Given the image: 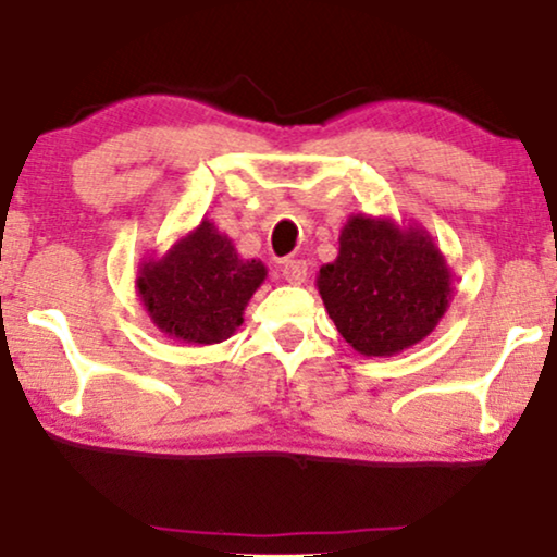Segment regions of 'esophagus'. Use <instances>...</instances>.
Listing matches in <instances>:
<instances>
[{
	"label": "esophagus",
	"mask_w": 557,
	"mask_h": 557,
	"mask_svg": "<svg viewBox=\"0 0 557 557\" xmlns=\"http://www.w3.org/2000/svg\"><path fill=\"white\" fill-rule=\"evenodd\" d=\"M283 277H285L290 285L306 283V277H308V264L302 262V259H287V262L283 264Z\"/></svg>",
	"instance_id": "1"
}]
</instances>
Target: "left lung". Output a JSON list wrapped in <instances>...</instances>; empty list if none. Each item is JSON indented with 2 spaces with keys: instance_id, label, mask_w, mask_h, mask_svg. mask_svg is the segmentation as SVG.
<instances>
[{
  "instance_id": "left-lung-1",
  "label": "left lung",
  "mask_w": 557,
  "mask_h": 557,
  "mask_svg": "<svg viewBox=\"0 0 557 557\" xmlns=\"http://www.w3.org/2000/svg\"><path fill=\"white\" fill-rule=\"evenodd\" d=\"M315 287L351 349L393 357L436 329L453 300V270L429 231L388 215H349L339 255Z\"/></svg>"
}]
</instances>
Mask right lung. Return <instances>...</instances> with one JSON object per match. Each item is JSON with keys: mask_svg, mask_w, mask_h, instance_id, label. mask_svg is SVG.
I'll return each instance as SVG.
<instances>
[{"mask_svg": "<svg viewBox=\"0 0 557 557\" xmlns=\"http://www.w3.org/2000/svg\"><path fill=\"white\" fill-rule=\"evenodd\" d=\"M264 277L259 259L238 257L234 242L202 218L166 255L140 262L136 290L161 334L187 344H218L242 326Z\"/></svg>", "mask_w": 557, "mask_h": 557, "instance_id": "obj_1", "label": "right lung"}]
</instances>
